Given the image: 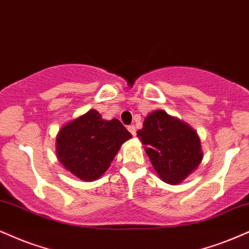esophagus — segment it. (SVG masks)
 Returning <instances> with one entry per match:
<instances>
[{"mask_svg":"<svg viewBox=\"0 0 249 249\" xmlns=\"http://www.w3.org/2000/svg\"><path fill=\"white\" fill-rule=\"evenodd\" d=\"M128 130L130 131V134L133 135V136H135V135H136V127H135L134 124H131V125H128Z\"/></svg>","mask_w":249,"mask_h":249,"instance_id":"obj_1","label":"esophagus"}]
</instances>
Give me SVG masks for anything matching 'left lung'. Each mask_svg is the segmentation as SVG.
Listing matches in <instances>:
<instances>
[{
	"label": "left lung",
	"instance_id": "left-lung-1",
	"mask_svg": "<svg viewBox=\"0 0 249 249\" xmlns=\"http://www.w3.org/2000/svg\"><path fill=\"white\" fill-rule=\"evenodd\" d=\"M137 137L160 179L172 185L188 177L203 158L197 134L164 110L146 116Z\"/></svg>",
	"mask_w": 249,
	"mask_h": 249
}]
</instances>
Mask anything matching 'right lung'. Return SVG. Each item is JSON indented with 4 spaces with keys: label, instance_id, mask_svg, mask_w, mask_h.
<instances>
[{
    "label": "right lung",
    "instance_id": "obj_1",
    "mask_svg": "<svg viewBox=\"0 0 249 249\" xmlns=\"http://www.w3.org/2000/svg\"><path fill=\"white\" fill-rule=\"evenodd\" d=\"M130 137L118 119L106 121L96 109H91L60 130L57 158L79 179L97 180L109 167L122 143Z\"/></svg>",
    "mask_w": 249,
    "mask_h": 249
}]
</instances>
